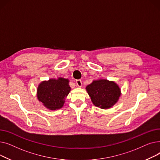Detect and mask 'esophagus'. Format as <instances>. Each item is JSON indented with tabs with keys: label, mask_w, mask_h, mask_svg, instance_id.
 <instances>
[{
	"label": "esophagus",
	"mask_w": 160,
	"mask_h": 160,
	"mask_svg": "<svg viewBox=\"0 0 160 160\" xmlns=\"http://www.w3.org/2000/svg\"><path fill=\"white\" fill-rule=\"evenodd\" d=\"M76 83H77V85L78 87H81L82 85V82L81 80L78 79V80H76Z\"/></svg>",
	"instance_id": "esophagus-1"
}]
</instances>
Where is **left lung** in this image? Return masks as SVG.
I'll return each mask as SVG.
<instances>
[{"instance_id":"1","label":"left lung","mask_w":160,"mask_h":160,"mask_svg":"<svg viewBox=\"0 0 160 160\" xmlns=\"http://www.w3.org/2000/svg\"><path fill=\"white\" fill-rule=\"evenodd\" d=\"M86 90L93 104L102 109L113 106L121 95L119 86L107 80H95L86 87Z\"/></svg>"}]
</instances>
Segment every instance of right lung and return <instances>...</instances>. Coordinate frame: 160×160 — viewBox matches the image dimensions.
Segmentation results:
<instances>
[{"instance_id": "add662e5", "label": "right lung", "mask_w": 160, "mask_h": 160, "mask_svg": "<svg viewBox=\"0 0 160 160\" xmlns=\"http://www.w3.org/2000/svg\"><path fill=\"white\" fill-rule=\"evenodd\" d=\"M71 91L68 79L59 78L41 82L38 88V98L49 110L61 108Z\"/></svg>"}]
</instances>
